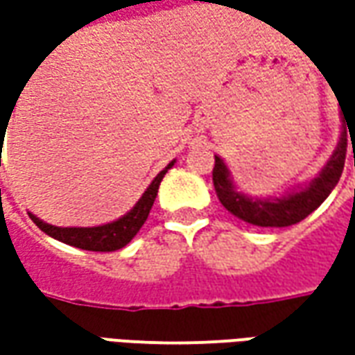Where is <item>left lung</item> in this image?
<instances>
[{
	"label": "left lung",
	"mask_w": 355,
	"mask_h": 355,
	"mask_svg": "<svg viewBox=\"0 0 355 355\" xmlns=\"http://www.w3.org/2000/svg\"><path fill=\"white\" fill-rule=\"evenodd\" d=\"M340 108H342V104H340ZM344 117L347 118L346 121L343 120ZM342 122H344L342 124L344 132L340 136V142L336 146L332 157L328 159V164L324 166V170L318 173V178H314L306 187L294 189L282 198H249V196L237 191L223 159L215 156L213 185H215V193L221 201V205L227 211L233 213L235 217L257 227H288L306 219L308 215L314 209H318L322 201L330 196V191L340 182V175L344 171L348 132L349 140H354L355 134V110L349 116L344 112Z\"/></svg>",
	"instance_id": "obj_1"
}]
</instances>
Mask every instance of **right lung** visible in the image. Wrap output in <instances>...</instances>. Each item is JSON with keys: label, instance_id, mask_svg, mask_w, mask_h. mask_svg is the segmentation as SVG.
Instances as JSON below:
<instances>
[{"label": "right lung", "instance_id": "1", "mask_svg": "<svg viewBox=\"0 0 355 355\" xmlns=\"http://www.w3.org/2000/svg\"><path fill=\"white\" fill-rule=\"evenodd\" d=\"M171 166H173V162H170L164 170L157 173L154 182L148 185V189L144 191L142 198L138 199V203L126 215H122L120 219L112 221V223L98 227H55L41 221L39 217H35L33 213H29V215H31L35 225L39 227L43 233H47L49 237L67 243L71 247L85 249V251H118V249L126 247L130 241L134 239V235L140 231V227L146 223L150 209L154 205V199L157 196V187H159L166 171L170 170Z\"/></svg>", "mask_w": 355, "mask_h": 355}]
</instances>
